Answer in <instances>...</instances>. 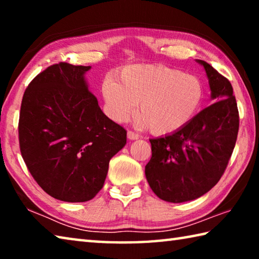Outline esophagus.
Masks as SVG:
<instances>
[{
  "mask_svg": "<svg viewBox=\"0 0 259 259\" xmlns=\"http://www.w3.org/2000/svg\"><path fill=\"white\" fill-rule=\"evenodd\" d=\"M126 136H128V138L130 140H136V139L139 138V135L134 133V131H128V134H126Z\"/></svg>",
  "mask_w": 259,
  "mask_h": 259,
  "instance_id": "1",
  "label": "esophagus"
}]
</instances>
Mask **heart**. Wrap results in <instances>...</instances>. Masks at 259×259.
<instances>
[{
	"mask_svg": "<svg viewBox=\"0 0 259 259\" xmlns=\"http://www.w3.org/2000/svg\"><path fill=\"white\" fill-rule=\"evenodd\" d=\"M102 94L109 116L124 122L138 105L143 125L157 136L177 133L191 122L203 100L202 83L194 75L163 65L124 67L115 81L107 78Z\"/></svg>",
	"mask_w": 259,
	"mask_h": 259,
	"instance_id": "obj_1",
	"label": "heart"
}]
</instances>
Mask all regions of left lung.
<instances>
[{
	"label": "left lung",
	"instance_id": "8db88e82",
	"mask_svg": "<svg viewBox=\"0 0 259 259\" xmlns=\"http://www.w3.org/2000/svg\"><path fill=\"white\" fill-rule=\"evenodd\" d=\"M196 63L204 68L214 103L177 133L150 139L146 179L166 202L192 201L211 190L224 174L238 137L239 112L232 84L204 60Z\"/></svg>",
	"mask_w": 259,
	"mask_h": 259
}]
</instances>
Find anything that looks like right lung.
I'll list each match as a JSON object with an SVG mask.
<instances>
[{"mask_svg": "<svg viewBox=\"0 0 259 259\" xmlns=\"http://www.w3.org/2000/svg\"><path fill=\"white\" fill-rule=\"evenodd\" d=\"M90 68L52 65L29 83L21 102V156L42 190L65 202L94 199L109 160L126 144V131L89 91Z\"/></svg>", "mask_w": 259, "mask_h": 259, "instance_id": "obj_1", "label": "right lung"}]
</instances>
